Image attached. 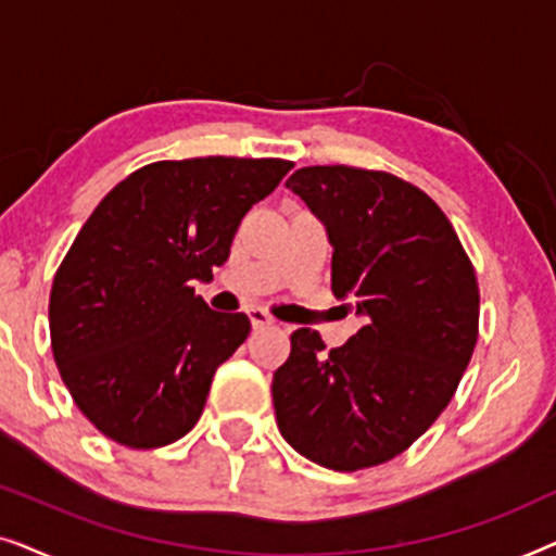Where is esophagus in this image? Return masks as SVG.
<instances>
[{
  "label": "esophagus",
  "mask_w": 556,
  "mask_h": 556,
  "mask_svg": "<svg viewBox=\"0 0 556 556\" xmlns=\"http://www.w3.org/2000/svg\"><path fill=\"white\" fill-rule=\"evenodd\" d=\"M248 318H250V326H253L255 331H257V329H268V326L276 324V318L265 314L263 308H250V311H248Z\"/></svg>",
  "instance_id": "34e87169"
}]
</instances>
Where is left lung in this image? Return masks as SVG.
Here are the masks:
<instances>
[{"label": "left lung", "instance_id": "obj_1", "mask_svg": "<svg viewBox=\"0 0 556 556\" xmlns=\"http://www.w3.org/2000/svg\"><path fill=\"white\" fill-rule=\"evenodd\" d=\"M286 187L326 227L331 291L364 326L324 352L291 333L273 375L280 435L303 458L371 468L407 451L451 402L478 339V283L443 210L387 172L303 166Z\"/></svg>", "mask_w": 556, "mask_h": 556}]
</instances>
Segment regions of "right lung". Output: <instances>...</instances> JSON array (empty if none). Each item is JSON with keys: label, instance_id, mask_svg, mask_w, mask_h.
<instances>
[{"label": "right lung", "instance_id": "add662e5", "mask_svg": "<svg viewBox=\"0 0 556 556\" xmlns=\"http://www.w3.org/2000/svg\"><path fill=\"white\" fill-rule=\"evenodd\" d=\"M291 166L154 162L113 187L83 225L52 280L50 339L75 405L105 438L149 451L200 420L250 318L212 311L192 283L230 257L242 217Z\"/></svg>", "mask_w": 556, "mask_h": 556}]
</instances>
